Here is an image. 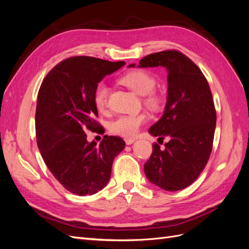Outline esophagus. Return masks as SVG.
I'll return each mask as SVG.
<instances>
[{"label":"esophagus","mask_w":249,"mask_h":249,"mask_svg":"<svg viewBox=\"0 0 249 249\" xmlns=\"http://www.w3.org/2000/svg\"><path fill=\"white\" fill-rule=\"evenodd\" d=\"M135 141V139L134 138H124V142L126 143L127 145H130V144H132V143Z\"/></svg>","instance_id":"obj_1"}]
</instances>
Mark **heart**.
Masks as SVG:
<instances>
[{
  "label": "heart",
  "mask_w": 249,
  "mask_h": 249,
  "mask_svg": "<svg viewBox=\"0 0 249 249\" xmlns=\"http://www.w3.org/2000/svg\"><path fill=\"white\" fill-rule=\"evenodd\" d=\"M120 83L129 87L134 92L139 95H144V102L152 108L159 107L160 96L153 91L156 86V79L146 71L137 70L127 72L123 78H120ZM109 87L106 83L101 82L96 85L93 93V102L99 111H105L108 108ZM147 116L144 113L139 114L119 115L110 124V131L119 136L130 137L137 134L140 126L146 122Z\"/></svg>",
  "instance_id": "1"
}]
</instances>
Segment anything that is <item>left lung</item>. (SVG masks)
Instances as JSON below:
<instances>
[{
    "label": "left lung",
    "mask_w": 249,
    "mask_h": 249,
    "mask_svg": "<svg viewBox=\"0 0 249 249\" xmlns=\"http://www.w3.org/2000/svg\"><path fill=\"white\" fill-rule=\"evenodd\" d=\"M138 66H163L168 72L164 114L148 132L169 141L164 149L154 143L145 176L164 190H182L199 177L212 152L216 110L209 83L199 67L177 50L147 55Z\"/></svg>",
    "instance_id": "obj_1"
}]
</instances>
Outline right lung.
I'll list each match as a JSON object with an SVG mask.
<instances>
[{"label":"right lung","mask_w":249,"mask_h":249,"mask_svg":"<svg viewBox=\"0 0 249 249\" xmlns=\"http://www.w3.org/2000/svg\"><path fill=\"white\" fill-rule=\"evenodd\" d=\"M88 56L67 58L43 79L37 95L35 129L42 159L58 182L77 195H92L109 182L124 141L107 136L96 145L85 130L96 131V85L124 65Z\"/></svg>","instance_id":"add662e5"}]
</instances>
